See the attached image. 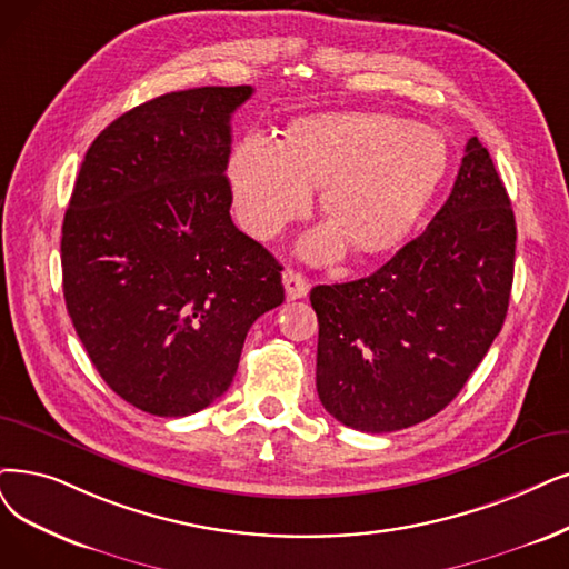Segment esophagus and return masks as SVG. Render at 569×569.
Listing matches in <instances>:
<instances>
[{"mask_svg":"<svg viewBox=\"0 0 569 569\" xmlns=\"http://www.w3.org/2000/svg\"><path fill=\"white\" fill-rule=\"evenodd\" d=\"M282 282H284V291H287V299H303V297H308V291H310V282H308V278L306 276H301L299 270H293V268H287L284 270V276H282Z\"/></svg>","mask_w":569,"mask_h":569,"instance_id":"esophagus-1","label":"esophagus"}]
</instances>
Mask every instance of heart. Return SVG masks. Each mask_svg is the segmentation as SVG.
Here are the masks:
<instances>
[{"label": "heart", "instance_id": "b5f03b06", "mask_svg": "<svg viewBox=\"0 0 569 569\" xmlns=\"http://www.w3.org/2000/svg\"><path fill=\"white\" fill-rule=\"evenodd\" d=\"M448 149L441 132L392 113H317L291 126L289 138L247 134L231 161V187L249 233L276 238L312 208L331 223L301 242L312 261L346 252L378 254L399 244L443 177Z\"/></svg>", "mask_w": 569, "mask_h": 569}]
</instances>
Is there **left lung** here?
<instances>
[{
	"instance_id": "1",
	"label": "left lung",
	"mask_w": 569,
	"mask_h": 569,
	"mask_svg": "<svg viewBox=\"0 0 569 569\" xmlns=\"http://www.w3.org/2000/svg\"><path fill=\"white\" fill-rule=\"evenodd\" d=\"M516 257L511 200L471 138L427 229L373 276L317 284V395L359 431L418 425L458 397L505 325Z\"/></svg>"
}]
</instances>
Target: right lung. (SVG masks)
I'll list each match as a JSON object with an SVG mask.
<instances>
[{"label": "right lung", "instance_id": "add662e5", "mask_svg": "<svg viewBox=\"0 0 569 569\" xmlns=\"http://www.w3.org/2000/svg\"><path fill=\"white\" fill-rule=\"evenodd\" d=\"M252 86L153 98L88 147L62 221L67 312L98 373L181 418L231 388L244 336L284 301L282 266L231 219V117Z\"/></svg>", "mask_w": 569, "mask_h": 569}]
</instances>
